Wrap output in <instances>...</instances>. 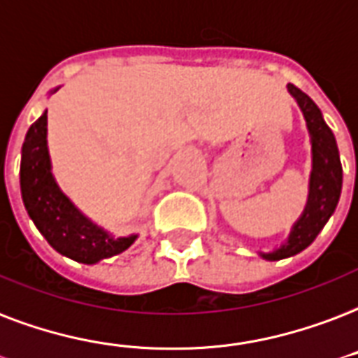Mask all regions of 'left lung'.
<instances>
[{
  "instance_id": "left-lung-1",
  "label": "left lung",
  "mask_w": 358,
  "mask_h": 358,
  "mask_svg": "<svg viewBox=\"0 0 358 358\" xmlns=\"http://www.w3.org/2000/svg\"><path fill=\"white\" fill-rule=\"evenodd\" d=\"M287 90L304 114L310 141H312L310 193H308L306 208L291 229L287 242H283L274 252L261 253V257L266 261L293 257L302 250H306L321 233L329 217L334 214L338 199L342 193V163H340L336 138L332 135L331 127L324 124L317 105L302 90L293 84H289Z\"/></svg>"
}]
</instances>
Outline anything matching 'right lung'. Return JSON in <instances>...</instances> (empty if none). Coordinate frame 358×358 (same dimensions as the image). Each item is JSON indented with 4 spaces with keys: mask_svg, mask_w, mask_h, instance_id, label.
<instances>
[{
    "mask_svg": "<svg viewBox=\"0 0 358 358\" xmlns=\"http://www.w3.org/2000/svg\"><path fill=\"white\" fill-rule=\"evenodd\" d=\"M20 189L24 206L39 233L56 252L76 263H99L101 259L125 252L136 240V234L114 238L82 214L59 189L52 176L46 146V110L26 133L22 146Z\"/></svg>",
    "mask_w": 358,
    "mask_h": 358,
    "instance_id": "right-lung-1",
    "label": "right lung"
}]
</instances>
